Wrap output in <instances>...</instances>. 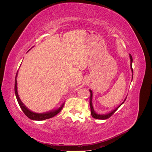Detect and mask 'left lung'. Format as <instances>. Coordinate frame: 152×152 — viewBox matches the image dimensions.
I'll list each match as a JSON object with an SVG mask.
<instances>
[{
    "mask_svg": "<svg viewBox=\"0 0 152 152\" xmlns=\"http://www.w3.org/2000/svg\"><path fill=\"white\" fill-rule=\"evenodd\" d=\"M129 58H130V65H131V72H132V77H133V70H132V56L129 54ZM132 81V80H131ZM89 92H90V98H89V105H90V108H91V114L92 117L96 119H101V120H104V119H107L109 117H111L112 115L115 112L116 110L121 107V106L125 102L126 98H125V99H124L123 102L121 103L120 104H119L117 107H116L115 109L111 110V111H110L108 113H106L104 114H99L97 112H95V110L94 109V107L93 106V91H92L91 89H89Z\"/></svg>",
    "mask_w": 152,
    "mask_h": 152,
    "instance_id": "obj_1",
    "label": "left lung"
}]
</instances>
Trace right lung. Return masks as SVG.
Returning <instances> with one entry per match:
<instances>
[{
	"label": "right lung",
	"mask_w": 152,
	"mask_h": 152,
	"mask_svg": "<svg viewBox=\"0 0 152 152\" xmlns=\"http://www.w3.org/2000/svg\"><path fill=\"white\" fill-rule=\"evenodd\" d=\"M30 49H29L28 50V52L29 51ZM18 71L16 73V77H15V95H16V97L18 101V103L19 104L20 108H21L22 111L23 112V113L26 115L27 117H28L31 120H33V121H44L45 120V119H48L50 118H52L54 116L56 115H57L59 112L61 111L63 108V103L61 104L60 107L59 108H54L52 110H50V111L47 112H44V113H36V112H32L31 110H30L29 108H27L26 106L23 104L21 102V100L20 99V97H19V95H18V87H17V77H18Z\"/></svg>",
	"instance_id": "right-lung-1"
}]
</instances>
